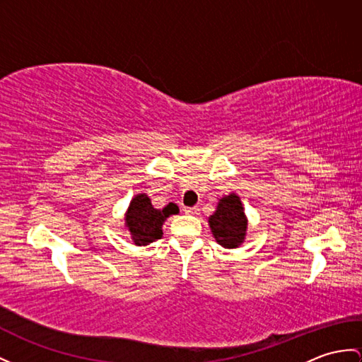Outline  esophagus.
Wrapping results in <instances>:
<instances>
[{
	"label": "esophagus",
	"instance_id": "obj_1",
	"mask_svg": "<svg viewBox=\"0 0 362 362\" xmlns=\"http://www.w3.org/2000/svg\"><path fill=\"white\" fill-rule=\"evenodd\" d=\"M184 214L187 215H198L199 214V207L198 206H193V207H184Z\"/></svg>",
	"mask_w": 362,
	"mask_h": 362
}]
</instances>
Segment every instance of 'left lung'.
Listing matches in <instances>:
<instances>
[{
  "label": "left lung",
  "mask_w": 362,
  "mask_h": 362,
  "mask_svg": "<svg viewBox=\"0 0 362 362\" xmlns=\"http://www.w3.org/2000/svg\"><path fill=\"white\" fill-rule=\"evenodd\" d=\"M209 224L218 244L227 249H235L244 241L247 230V219L240 197L230 193L219 199L216 211L209 218Z\"/></svg>",
  "instance_id": "obj_1"
}]
</instances>
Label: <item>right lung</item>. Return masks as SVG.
<instances>
[{
  "instance_id": "right-lung-1",
  "label": "right lung",
  "mask_w": 362,
  "mask_h": 362,
  "mask_svg": "<svg viewBox=\"0 0 362 362\" xmlns=\"http://www.w3.org/2000/svg\"><path fill=\"white\" fill-rule=\"evenodd\" d=\"M173 214H178L176 204L165 206L163 210L153 209L151 198L144 193L132 199L126 214V226L135 244L146 245L163 236V223Z\"/></svg>"
}]
</instances>
